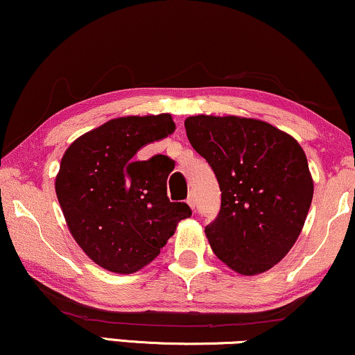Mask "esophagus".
<instances>
[{"mask_svg":"<svg viewBox=\"0 0 355 355\" xmlns=\"http://www.w3.org/2000/svg\"><path fill=\"white\" fill-rule=\"evenodd\" d=\"M186 202H187V205L191 207V209H194V207H196V199H194V196H189Z\"/></svg>","mask_w":355,"mask_h":355,"instance_id":"esophagus-1","label":"esophagus"}]
</instances>
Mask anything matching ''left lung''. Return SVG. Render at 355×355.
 <instances>
[{
	"label": "left lung",
	"instance_id": "left-lung-1",
	"mask_svg": "<svg viewBox=\"0 0 355 355\" xmlns=\"http://www.w3.org/2000/svg\"><path fill=\"white\" fill-rule=\"evenodd\" d=\"M184 125L222 191L217 218L205 227L211 250L239 274L266 272L295 245L310 210L305 151L257 119L194 116Z\"/></svg>",
	"mask_w": 355,
	"mask_h": 355
}]
</instances>
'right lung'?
<instances>
[{
  "label": "right lung",
  "mask_w": 355,
  "mask_h": 355,
  "mask_svg": "<svg viewBox=\"0 0 355 355\" xmlns=\"http://www.w3.org/2000/svg\"><path fill=\"white\" fill-rule=\"evenodd\" d=\"M174 128L169 114L112 119L63 155L55 191L67 225L89 259L110 272L132 274L150 264L192 215L187 204L168 199L174 161L164 155L133 159Z\"/></svg>",
  "instance_id": "add662e5"
}]
</instances>
